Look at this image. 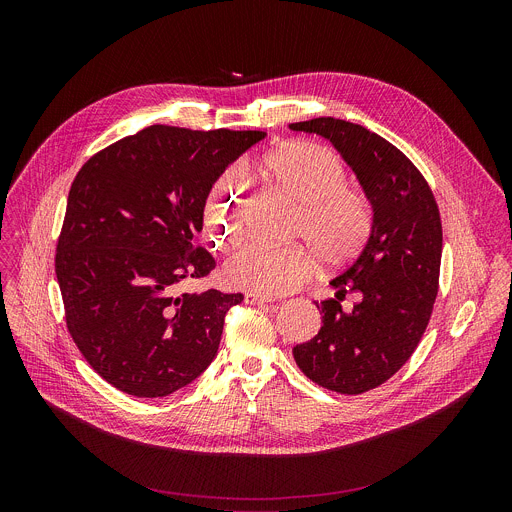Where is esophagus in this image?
<instances>
[{
  "mask_svg": "<svg viewBox=\"0 0 512 512\" xmlns=\"http://www.w3.org/2000/svg\"><path fill=\"white\" fill-rule=\"evenodd\" d=\"M245 302H247V304H251V306H259V304L273 302V298L263 296V294H257V291H245Z\"/></svg>",
  "mask_w": 512,
  "mask_h": 512,
  "instance_id": "34e87169",
  "label": "esophagus"
}]
</instances>
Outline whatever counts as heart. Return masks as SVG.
<instances>
[{"label":"heart","instance_id":"1","mask_svg":"<svg viewBox=\"0 0 512 512\" xmlns=\"http://www.w3.org/2000/svg\"><path fill=\"white\" fill-rule=\"evenodd\" d=\"M261 182L275 194L296 202L294 237L304 239L326 267L350 263L369 241L373 210L369 198L344 182L340 158L322 143L291 141L255 162ZM251 216V202L231 174L218 176L204 196V223L218 247L241 241ZM314 255L300 247L251 243L225 263L229 283L257 294H285L314 273Z\"/></svg>","mask_w":512,"mask_h":512}]
</instances>
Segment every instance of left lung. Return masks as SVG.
I'll list each match as a JSON object with an SVG mask.
<instances>
[{
  "instance_id": "obj_1",
  "label": "left lung",
  "mask_w": 512,
  "mask_h": 512,
  "mask_svg": "<svg viewBox=\"0 0 512 512\" xmlns=\"http://www.w3.org/2000/svg\"><path fill=\"white\" fill-rule=\"evenodd\" d=\"M332 141L373 204L371 237L330 283L336 298L316 302L320 332L294 346L300 371L316 385L360 395L391 379L417 348L440 287L442 221L413 162L367 127L318 117L289 125ZM346 293L359 302L341 310Z\"/></svg>"
}]
</instances>
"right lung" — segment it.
Returning <instances> with one entry per match:
<instances>
[{"mask_svg": "<svg viewBox=\"0 0 512 512\" xmlns=\"http://www.w3.org/2000/svg\"><path fill=\"white\" fill-rule=\"evenodd\" d=\"M263 137L150 125L79 170L54 267L70 336L115 389L166 397L216 356L225 316L243 294L182 285L216 267L196 245L208 188Z\"/></svg>", "mask_w": 512, "mask_h": 512, "instance_id": "obj_1", "label": "right lung"}]
</instances>
